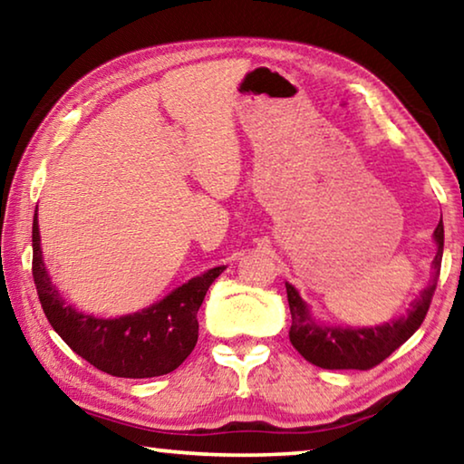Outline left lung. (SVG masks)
<instances>
[{
    "instance_id": "obj_1",
    "label": "left lung",
    "mask_w": 464,
    "mask_h": 464,
    "mask_svg": "<svg viewBox=\"0 0 464 464\" xmlns=\"http://www.w3.org/2000/svg\"><path fill=\"white\" fill-rule=\"evenodd\" d=\"M434 241L438 246L436 257L431 262V282L421 290V295L411 303L407 315L392 319L391 324L376 327H329L319 325L311 317L307 303L303 301L296 288L286 282L288 307H290V343L307 362L327 371H368L389 358L399 345L405 343L418 332L426 319L431 296L438 285L440 266H442L444 251V225L442 218L434 231Z\"/></svg>"
}]
</instances>
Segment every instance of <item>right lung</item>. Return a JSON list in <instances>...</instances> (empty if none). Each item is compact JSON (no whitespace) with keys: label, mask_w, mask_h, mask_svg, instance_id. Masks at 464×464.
Here are the masks:
<instances>
[{"label":"right lung","mask_w":464,"mask_h":464,"mask_svg":"<svg viewBox=\"0 0 464 464\" xmlns=\"http://www.w3.org/2000/svg\"><path fill=\"white\" fill-rule=\"evenodd\" d=\"M225 266L200 274L139 313L100 319L73 309L44 268L38 218L33 223V276L49 324L75 354L121 379H151L184 362L198 342V309Z\"/></svg>","instance_id":"1"}]
</instances>
